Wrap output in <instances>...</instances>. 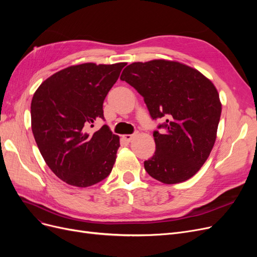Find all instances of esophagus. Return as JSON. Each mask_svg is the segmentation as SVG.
Instances as JSON below:
<instances>
[{"mask_svg": "<svg viewBox=\"0 0 257 257\" xmlns=\"http://www.w3.org/2000/svg\"><path fill=\"white\" fill-rule=\"evenodd\" d=\"M135 136H136V133H134V134H125V135H123V139L125 142L130 143V142H132V139H133Z\"/></svg>", "mask_w": 257, "mask_h": 257, "instance_id": "1", "label": "esophagus"}]
</instances>
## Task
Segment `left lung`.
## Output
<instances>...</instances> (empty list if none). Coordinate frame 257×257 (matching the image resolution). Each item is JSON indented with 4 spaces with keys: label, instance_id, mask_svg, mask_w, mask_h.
I'll use <instances>...</instances> for the list:
<instances>
[{
    "label": "left lung",
    "instance_id": "obj_1",
    "mask_svg": "<svg viewBox=\"0 0 257 257\" xmlns=\"http://www.w3.org/2000/svg\"><path fill=\"white\" fill-rule=\"evenodd\" d=\"M120 79L141 94L151 118H165L153 133L155 152L145 161L152 178L174 184L195 175L215 143L222 112L214 84L180 62L152 60L127 65Z\"/></svg>",
    "mask_w": 257,
    "mask_h": 257
}]
</instances>
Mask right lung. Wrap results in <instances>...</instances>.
I'll list each match as a JSON object with an SVG mask.
<instances>
[{"label":"right lung","instance_id":"1","mask_svg":"<svg viewBox=\"0 0 257 257\" xmlns=\"http://www.w3.org/2000/svg\"><path fill=\"white\" fill-rule=\"evenodd\" d=\"M126 63H83L46 79L31 103V124L38 149L53 174L69 185L87 188L111 173L120 138L107 125L103 103Z\"/></svg>","mask_w":257,"mask_h":257}]
</instances>
